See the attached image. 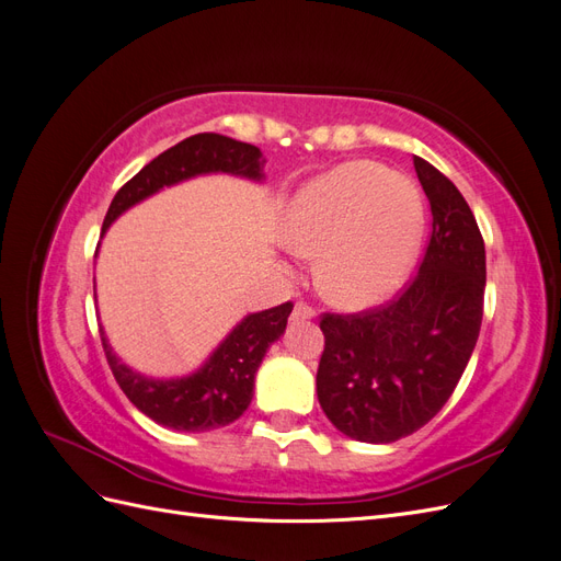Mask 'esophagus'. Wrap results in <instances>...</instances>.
<instances>
[{"mask_svg":"<svg viewBox=\"0 0 561 561\" xmlns=\"http://www.w3.org/2000/svg\"><path fill=\"white\" fill-rule=\"evenodd\" d=\"M311 318H316V311L309 307V304L297 301V304H295V309H293L290 320L295 322V320H311Z\"/></svg>","mask_w":561,"mask_h":561,"instance_id":"esophagus-1","label":"esophagus"}]
</instances>
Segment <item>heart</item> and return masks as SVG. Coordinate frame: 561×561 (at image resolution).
<instances>
[{"mask_svg":"<svg viewBox=\"0 0 561 561\" xmlns=\"http://www.w3.org/2000/svg\"><path fill=\"white\" fill-rule=\"evenodd\" d=\"M423 196L402 173L351 161L318 175L283 213L285 241L318 254V283L344 309H369L410 276L423 241Z\"/></svg>","mask_w":561,"mask_h":561,"instance_id":"heart-1","label":"heart"}]
</instances>
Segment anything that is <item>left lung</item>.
Returning <instances> with one entry per match:
<instances>
[{
    "label": "left lung",
    "instance_id": "8db88e82",
    "mask_svg": "<svg viewBox=\"0 0 561 561\" xmlns=\"http://www.w3.org/2000/svg\"><path fill=\"white\" fill-rule=\"evenodd\" d=\"M433 233L419 274L381 309L325 313L316 388L336 431L388 445L443 410L478 344L486 254L474 215L454 182L414 157Z\"/></svg>",
    "mask_w": 561,
    "mask_h": 561
}]
</instances>
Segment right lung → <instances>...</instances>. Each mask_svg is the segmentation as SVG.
<instances>
[{"label":"right lung","mask_w":561,"mask_h":561,"mask_svg":"<svg viewBox=\"0 0 561 561\" xmlns=\"http://www.w3.org/2000/svg\"><path fill=\"white\" fill-rule=\"evenodd\" d=\"M264 163L266 159L254 145L217 133L192 135L149 161L138 175L116 192L105 217L103 236L112 222H116V217H122L145 198L159 194L163 186L213 173L264 182ZM290 313V301L266 311L248 313L236 322V328L217 344L198 369L192 375L171 379L147 377L128 367L114 353L103 328H100V336H103V348L116 383L145 416L157 421L159 426L180 433H203L229 426L248 410L252 402L254 375H257L268 346L278 342L285 332Z\"/></svg>","instance_id":"1"}]
</instances>
